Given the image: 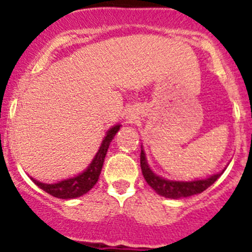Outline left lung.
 I'll return each mask as SVG.
<instances>
[{
    "label": "left lung",
    "instance_id": "left-lung-1",
    "mask_svg": "<svg viewBox=\"0 0 252 252\" xmlns=\"http://www.w3.org/2000/svg\"><path fill=\"white\" fill-rule=\"evenodd\" d=\"M140 165H141L142 175L145 178L146 183L151 187L159 195L170 199H180V198H187L190 195H195L206 190L208 187L212 186L218 178L221 177L222 173H216L213 175H209L202 179H193V180H170L166 178L158 175L154 173L148 164L146 154L141 145V154H140Z\"/></svg>",
    "mask_w": 252,
    "mask_h": 252
}]
</instances>
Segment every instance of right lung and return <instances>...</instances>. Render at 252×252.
I'll return each mask as SVG.
<instances>
[{"label": "right lung", "mask_w": 252, "mask_h": 252, "mask_svg": "<svg viewBox=\"0 0 252 252\" xmlns=\"http://www.w3.org/2000/svg\"><path fill=\"white\" fill-rule=\"evenodd\" d=\"M120 127H121V124H117L107 131L101 142V146H99L98 151L95 153L94 158L92 159L91 164L83 171H81L79 174L74 175V177L66 178V179L59 180L57 183L50 184L39 182V180L34 179V178L31 177L30 179L39 188L45 190L46 193L51 194L53 197L60 198V199H73V198H78L81 197V195L86 194L98 182L107 150L110 148V144L113 140V137H115V135L119 132Z\"/></svg>", "instance_id": "add662e5"}]
</instances>
